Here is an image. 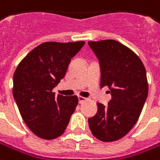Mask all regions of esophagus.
<instances>
[{
    "label": "esophagus",
    "instance_id": "1",
    "mask_svg": "<svg viewBox=\"0 0 160 160\" xmlns=\"http://www.w3.org/2000/svg\"><path fill=\"white\" fill-rule=\"evenodd\" d=\"M86 101V98H84V97H82V96H78V102L79 103H82V102H84Z\"/></svg>",
    "mask_w": 160,
    "mask_h": 160
}]
</instances>
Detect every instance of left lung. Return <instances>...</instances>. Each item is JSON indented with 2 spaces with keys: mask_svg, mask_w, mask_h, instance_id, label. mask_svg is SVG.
<instances>
[{
  "mask_svg": "<svg viewBox=\"0 0 160 160\" xmlns=\"http://www.w3.org/2000/svg\"><path fill=\"white\" fill-rule=\"evenodd\" d=\"M101 66V87L108 86L111 100L88 119L97 139L112 142L124 137L136 124L148 96L144 64L137 54L122 43L107 39L89 41Z\"/></svg>",
  "mask_w": 160,
  "mask_h": 160,
  "instance_id": "obj_1",
  "label": "left lung"
}]
</instances>
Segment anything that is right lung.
<instances>
[{"instance_id": "right-lung-1", "label": "right lung", "mask_w": 160, "mask_h": 160, "mask_svg": "<svg viewBox=\"0 0 160 160\" xmlns=\"http://www.w3.org/2000/svg\"><path fill=\"white\" fill-rule=\"evenodd\" d=\"M85 44L45 42L30 51L13 76V97L28 128L52 140L65 132L78 99L56 95L52 89L64 78L71 59Z\"/></svg>"}]
</instances>
